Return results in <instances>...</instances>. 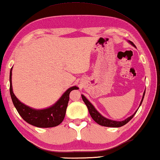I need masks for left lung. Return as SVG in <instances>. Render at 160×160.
Segmentation results:
<instances>
[{
	"mask_svg": "<svg viewBox=\"0 0 160 160\" xmlns=\"http://www.w3.org/2000/svg\"><path fill=\"white\" fill-rule=\"evenodd\" d=\"M129 42L132 45V46L136 47V46H135V45L133 44V42H131V41H129ZM145 91H144V93H143V97H142V99H141V102L140 103V106H141V103H142L143 98H144ZM81 96H82V98L83 102H85V105L87 106L88 109V112H89L90 114H91L92 119H93V120L95 121L96 123H98V125H102V126H106V127H112V128L122 127V126L125 125V124H127V123L129 122V121L131 120L132 118H133V116L135 115V114H136L137 111H138V109H137L136 111L135 112V113L133 114H132V115L130 116L129 118L125 119V120H122V121L112 120H109V119H107V118H104L103 116H102V114H101L99 112H98L97 110H96L95 108H94L93 105L92 104V103L90 102L85 97V96H83V95H81Z\"/></svg>",
	"mask_w": 160,
	"mask_h": 160,
	"instance_id": "obj_1",
	"label": "left lung"
}]
</instances>
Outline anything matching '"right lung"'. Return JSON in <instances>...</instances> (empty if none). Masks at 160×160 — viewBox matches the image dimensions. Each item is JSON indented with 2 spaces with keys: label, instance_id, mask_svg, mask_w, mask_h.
Masks as SVG:
<instances>
[{
  "label": "right lung",
  "instance_id": "add662e5",
  "mask_svg": "<svg viewBox=\"0 0 160 160\" xmlns=\"http://www.w3.org/2000/svg\"><path fill=\"white\" fill-rule=\"evenodd\" d=\"M12 68L10 71V94L12 102L18 113L29 124L38 128H52L62 123L64 120L68 102L69 100V93L72 90H77V86L69 88L64 92L54 104L51 107L43 109H32L28 106L22 103L16 97L13 92L12 75Z\"/></svg>",
  "mask_w": 160,
  "mask_h": 160
}]
</instances>
